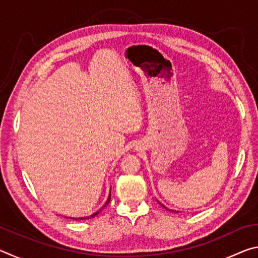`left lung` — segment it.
I'll return each instance as SVG.
<instances>
[{
	"instance_id": "left-lung-1",
	"label": "left lung",
	"mask_w": 258,
	"mask_h": 258,
	"mask_svg": "<svg viewBox=\"0 0 258 258\" xmlns=\"http://www.w3.org/2000/svg\"><path fill=\"white\" fill-rule=\"evenodd\" d=\"M158 203H159V202H158ZM159 204H160V203H159ZM160 205H161V206H163V207H164V208H166V209H168V211H172V209H169V208H167V207H165V206H164V205H163V204H160ZM172 212H174V211H172ZM175 213H176V212H175Z\"/></svg>"
}]
</instances>
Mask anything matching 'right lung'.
<instances>
[{"label": "right lung", "instance_id": "add662e5", "mask_svg": "<svg viewBox=\"0 0 258 258\" xmlns=\"http://www.w3.org/2000/svg\"><path fill=\"white\" fill-rule=\"evenodd\" d=\"M110 196H111V192H109V196H108V199H107V202L104 203V205L103 206L99 209V211L97 212V213H94V214H92V215H90V216H85V217H69V218H72V220H75V221H81V220H89V218H91V217H94L95 215H98V214L102 211V209L107 206L108 205V203L110 202Z\"/></svg>", "mask_w": 258, "mask_h": 258}]
</instances>
